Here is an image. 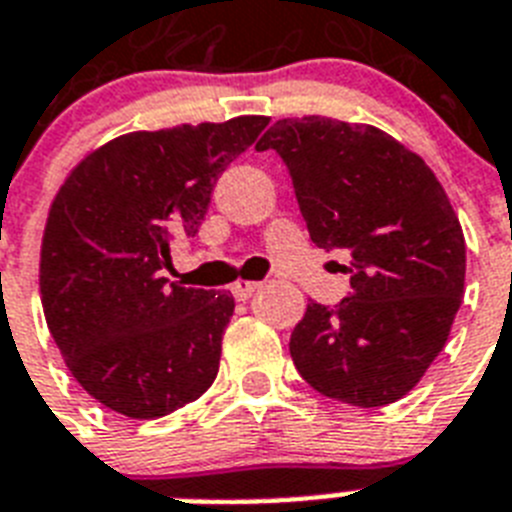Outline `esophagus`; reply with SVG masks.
<instances>
[{
    "label": "esophagus",
    "instance_id": "esophagus-1",
    "mask_svg": "<svg viewBox=\"0 0 512 512\" xmlns=\"http://www.w3.org/2000/svg\"><path fill=\"white\" fill-rule=\"evenodd\" d=\"M257 289H260V281H236V284L231 286V292H234L236 299H249Z\"/></svg>",
    "mask_w": 512,
    "mask_h": 512
}]
</instances>
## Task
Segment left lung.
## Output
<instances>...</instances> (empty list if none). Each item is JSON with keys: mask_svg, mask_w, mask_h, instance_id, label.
<instances>
[{"mask_svg": "<svg viewBox=\"0 0 512 512\" xmlns=\"http://www.w3.org/2000/svg\"><path fill=\"white\" fill-rule=\"evenodd\" d=\"M289 168L315 247L350 255V297L310 302L289 352L315 392L357 407L405 397L442 352L465 292V239L434 170L381 128L305 115L257 141Z\"/></svg>", "mask_w": 512, "mask_h": 512, "instance_id": "obj_1", "label": "left lung"}]
</instances>
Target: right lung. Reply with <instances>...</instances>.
<instances>
[{"instance_id":"1","label":"right lung","mask_w":512,"mask_h":512,"mask_svg":"<svg viewBox=\"0 0 512 512\" xmlns=\"http://www.w3.org/2000/svg\"><path fill=\"white\" fill-rule=\"evenodd\" d=\"M265 115L134 131L70 170L49 207L39 286L49 334L78 384L115 413L152 421L218 376L234 297L168 281L170 242L205 220L218 176Z\"/></svg>"}]
</instances>
